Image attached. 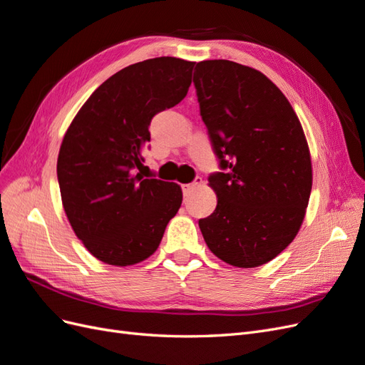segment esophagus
I'll list each match as a JSON object with an SVG mask.
<instances>
[{"mask_svg":"<svg viewBox=\"0 0 365 365\" xmlns=\"http://www.w3.org/2000/svg\"><path fill=\"white\" fill-rule=\"evenodd\" d=\"M201 184H202V178H200V176H197V178H195V181H193L192 184H182V185H181L182 195L187 197V196H189V195L192 193L193 189H196V187H200Z\"/></svg>","mask_w":365,"mask_h":365,"instance_id":"34e87169","label":"esophagus"}]
</instances>
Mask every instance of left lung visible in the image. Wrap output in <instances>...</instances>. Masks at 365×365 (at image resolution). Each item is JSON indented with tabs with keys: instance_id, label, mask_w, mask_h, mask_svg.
Returning a JSON list of instances; mask_svg holds the SVG:
<instances>
[{
	"instance_id": "left-lung-1",
	"label": "left lung",
	"mask_w": 365,
	"mask_h": 365,
	"mask_svg": "<svg viewBox=\"0 0 365 365\" xmlns=\"http://www.w3.org/2000/svg\"><path fill=\"white\" fill-rule=\"evenodd\" d=\"M193 83L220 168L208 176L217 205L200 219L201 233L220 260L260 267L294 240L311 196L300 120L279 88L245 65L197 62Z\"/></svg>"
}]
</instances>
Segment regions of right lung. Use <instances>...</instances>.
Masks as SVG:
<instances>
[{"mask_svg": "<svg viewBox=\"0 0 365 365\" xmlns=\"http://www.w3.org/2000/svg\"><path fill=\"white\" fill-rule=\"evenodd\" d=\"M195 62L153 58L105 81L77 113L58 157L63 210L94 257L128 267L157 251L181 187L141 175L152 118L178 105ZM140 173H138V170Z\"/></svg>", "mask_w": 365, "mask_h": 365, "instance_id": "right-lung-1", "label": "right lung"}]
</instances>
